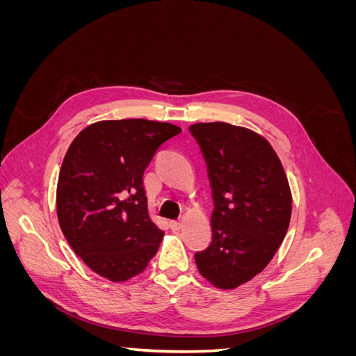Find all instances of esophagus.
Returning a JSON list of instances; mask_svg holds the SVG:
<instances>
[{"label":"esophagus","mask_w":356,"mask_h":356,"mask_svg":"<svg viewBox=\"0 0 356 356\" xmlns=\"http://www.w3.org/2000/svg\"><path fill=\"white\" fill-rule=\"evenodd\" d=\"M169 225H170V229L174 230V232H178L179 229H181V221H170L169 222Z\"/></svg>","instance_id":"obj_1"}]
</instances>
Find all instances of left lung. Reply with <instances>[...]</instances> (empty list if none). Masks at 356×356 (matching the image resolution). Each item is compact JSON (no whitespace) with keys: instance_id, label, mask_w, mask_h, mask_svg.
<instances>
[{"instance_id":"left-lung-1","label":"left lung","mask_w":356,"mask_h":356,"mask_svg":"<svg viewBox=\"0 0 356 356\" xmlns=\"http://www.w3.org/2000/svg\"><path fill=\"white\" fill-rule=\"evenodd\" d=\"M212 188V242L196 252L199 273L233 289L260 273L281 246L291 220V190L267 139L222 122L196 123Z\"/></svg>"}]
</instances>
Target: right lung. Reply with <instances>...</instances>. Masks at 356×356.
Returning <instances> with one entry per match:
<instances>
[{"label": "right lung", "mask_w": 356, "mask_h": 356, "mask_svg": "<svg viewBox=\"0 0 356 356\" xmlns=\"http://www.w3.org/2000/svg\"><path fill=\"white\" fill-rule=\"evenodd\" d=\"M181 127L144 118L104 120L75 136L56 191L60 230L95 273L113 282L145 270L163 239L149 218L144 170Z\"/></svg>", "instance_id": "1"}]
</instances>
